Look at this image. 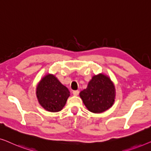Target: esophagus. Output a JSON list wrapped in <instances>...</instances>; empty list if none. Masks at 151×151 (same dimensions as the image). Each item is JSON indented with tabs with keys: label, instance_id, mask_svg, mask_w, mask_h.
<instances>
[{
	"label": "esophagus",
	"instance_id": "esophagus-1",
	"mask_svg": "<svg viewBox=\"0 0 151 151\" xmlns=\"http://www.w3.org/2000/svg\"><path fill=\"white\" fill-rule=\"evenodd\" d=\"M73 94L74 96H78V94H79V91H73Z\"/></svg>",
	"mask_w": 151,
	"mask_h": 151
}]
</instances>
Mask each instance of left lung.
Returning a JSON list of instances; mask_svg holds the SVG:
<instances>
[{
    "label": "left lung",
    "mask_w": 151,
    "mask_h": 151,
    "mask_svg": "<svg viewBox=\"0 0 151 151\" xmlns=\"http://www.w3.org/2000/svg\"><path fill=\"white\" fill-rule=\"evenodd\" d=\"M115 87L110 77L99 73L92 77L87 87L80 93L86 109L93 113H101L114 104Z\"/></svg>",
    "instance_id": "1"
}]
</instances>
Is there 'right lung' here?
I'll return each mask as SVG.
<instances>
[{"mask_svg":"<svg viewBox=\"0 0 151 151\" xmlns=\"http://www.w3.org/2000/svg\"><path fill=\"white\" fill-rule=\"evenodd\" d=\"M36 94L41 106L53 113L60 111L70 96L69 89L51 73H47L39 81Z\"/></svg>","mask_w":151,"mask_h":151,"instance_id":"add662e5","label":"right lung"}]
</instances>
